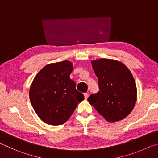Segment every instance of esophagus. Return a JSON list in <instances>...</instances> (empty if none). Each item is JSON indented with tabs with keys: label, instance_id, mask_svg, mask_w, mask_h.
<instances>
[{
	"label": "esophagus",
	"instance_id": "obj_1",
	"mask_svg": "<svg viewBox=\"0 0 158 158\" xmlns=\"http://www.w3.org/2000/svg\"><path fill=\"white\" fill-rule=\"evenodd\" d=\"M84 95L85 100H87V98H89V94H88L87 93H84Z\"/></svg>",
	"mask_w": 158,
	"mask_h": 158
}]
</instances>
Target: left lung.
<instances>
[{
    "instance_id": "8db88e82",
    "label": "left lung",
    "mask_w": 158,
    "mask_h": 158,
    "mask_svg": "<svg viewBox=\"0 0 158 158\" xmlns=\"http://www.w3.org/2000/svg\"><path fill=\"white\" fill-rule=\"evenodd\" d=\"M100 91L88 98L90 105L109 122L124 119L135 107L137 85L130 69L118 60L100 58L91 61Z\"/></svg>"
}]
</instances>
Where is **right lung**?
Returning a JSON list of instances; mask_svg holds the SVG:
<instances>
[{
    "instance_id": "obj_1",
    "label": "right lung",
    "mask_w": 158,
    "mask_h": 158,
    "mask_svg": "<svg viewBox=\"0 0 158 158\" xmlns=\"http://www.w3.org/2000/svg\"><path fill=\"white\" fill-rule=\"evenodd\" d=\"M73 64L69 60L48 64L35 77L29 90L31 103L45 123L62 125L73 114L84 96L69 78Z\"/></svg>"
}]
</instances>
